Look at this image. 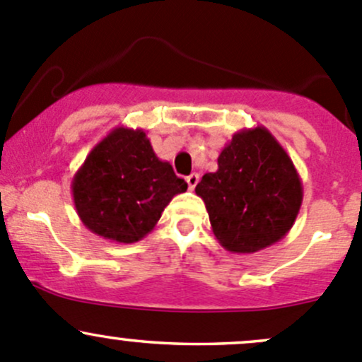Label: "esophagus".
<instances>
[{
    "label": "esophagus",
    "mask_w": 362,
    "mask_h": 362,
    "mask_svg": "<svg viewBox=\"0 0 362 362\" xmlns=\"http://www.w3.org/2000/svg\"><path fill=\"white\" fill-rule=\"evenodd\" d=\"M185 180H187L189 189H191V191H194V187L198 185V182H199V175L198 173H191L187 178H185Z\"/></svg>",
    "instance_id": "obj_1"
}]
</instances>
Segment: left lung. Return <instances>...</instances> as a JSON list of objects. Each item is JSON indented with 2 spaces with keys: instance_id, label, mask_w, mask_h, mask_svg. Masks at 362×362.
<instances>
[{
  "instance_id": "1",
  "label": "left lung",
  "mask_w": 362,
  "mask_h": 362,
  "mask_svg": "<svg viewBox=\"0 0 362 362\" xmlns=\"http://www.w3.org/2000/svg\"><path fill=\"white\" fill-rule=\"evenodd\" d=\"M217 164L196 185L217 242L233 254H254L280 242L299 214L303 184L276 138L264 126L238 131Z\"/></svg>"
}]
</instances>
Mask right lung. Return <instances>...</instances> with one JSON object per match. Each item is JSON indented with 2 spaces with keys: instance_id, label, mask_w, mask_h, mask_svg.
Masks as SVG:
<instances>
[{
  "instance_id": "add662e5",
  "label": "right lung",
  "mask_w": 362,
  "mask_h": 362,
  "mask_svg": "<svg viewBox=\"0 0 362 362\" xmlns=\"http://www.w3.org/2000/svg\"><path fill=\"white\" fill-rule=\"evenodd\" d=\"M185 191L187 184L156 156L145 131L124 126L94 145L71 180L82 224L117 243L145 238L168 203Z\"/></svg>"
}]
</instances>
